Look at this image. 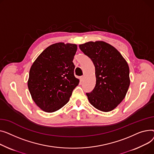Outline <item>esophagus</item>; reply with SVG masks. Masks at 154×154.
<instances>
[{"instance_id":"obj_1","label":"esophagus","mask_w":154,"mask_h":154,"mask_svg":"<svg viewBox=\"0 0 154 154\" xmlns=\"http://www.w3.org/2000/svg\"><path fill=\"white\" fill-rule=\"evenodd\" d=\"M84 78H85V77H84V76H81V77L80 78V81H81V82H82V81H83Z\"/></svg>"}]
</instances>
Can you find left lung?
Returning a JSON list of instances; mask_svg holds the SVG:
<instances>
[{
    "label": "left lung",
    "instance_id": "obj_1",
    "mask_svg": "<svg viewBox=\"0 0 154 154\" xmlns=\"http://www.w3.org/2000/svg\"><path fill=\"white\" fill-rule=\"evenodd\" d=\"M91 58L95 67L96 85L88 100L103 112L114 109L125 97L130 85L129 68L120 52L103 41L89 42L79 45Z\"/></svg>",
    "mask_w": 154,
    "mask_h": 154
}]
</instances>
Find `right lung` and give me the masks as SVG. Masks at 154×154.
I'll list each match as a JSON object with an SVG mask.
<instances>
[{"label": "right lung", "instance_id": "obj_1", "mask_svg": "<svg viewBox=\"0 0 154 154\" xmlns=\"http://www.w3.org/2000/svg\"><path fill=\"white\" fill-rule=\"evenodd\" d=\"M76 50V44L56 43L33 63L27 85L33 101L42 111L53 112L61 109L78 85L73 63Z\"/></svg>", "mask_w": 154, "mask_h": 154}]
</instances>
